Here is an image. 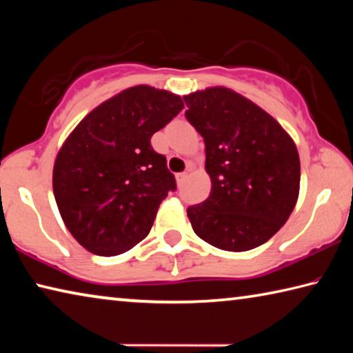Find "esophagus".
I'll list each match as a JSON object with an SVG mask.
<instances>
[{
  "mask_svg": "<svg viewBox=\"0 0 353 353\" xmlns=\"http://www.w3.org/2000/svg\"><path fill=\"white\" fill-rule=\"evenodd\" d=\"M190 171V170H188ZM188 171H185V172H179V174H176V181H177V183L181 185V183H183L185 182V179L188 177Z\"/></svg>",
  "mask_w": 353,
  "mask_h": 353,
  "instance_id": "obj_1",
  "label": "esophagus"
}]
</instances>
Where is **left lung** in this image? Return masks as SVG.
<instances>
[{
    "mask_svg": "<svg viewBox=\"0 0 353 353\" xmlns=\"http://www.w3.org/2000/svg\"><path fill=\"white\" fill-rule=\"evenodd\" d=\"M185 117L205 143L210 196L187 208L194 234L244 252L276 235L299 198L297 148L270 113L225 87L183 97Z\"/></svg>",
    "mask_w": 353,
    "mask_h": 353,
    "instance_id": "left-lung-1",
    "label": "left lung"
}]
</instances>
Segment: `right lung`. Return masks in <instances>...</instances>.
Wrapping results in <instances>:
<instances>
[{
	"label": "right lung",
	"instance_id": "obj_1",
	"mask_svg": "<svg viewBox=\"0 0 353 353\" xmlns=\"http://www.w3.org/2000/svg\"><path fill=\"white\" fill-rule=\"evenodd\" d=\"M182 109L174 93L130 87L93 109L65 140L52 191L70 234L92 254L119 255L149 234L162 201L176 190L151 137Z\"/></svg>",
	"mask_w": 353,
	"mask_h": 353
}]
</instances>
